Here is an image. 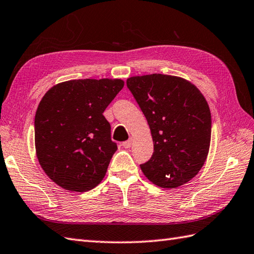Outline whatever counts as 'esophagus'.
I'll use <instances>...</instances> for the list:
<instances>
[{"instance_id":"34e87169","label":"esophagus","mask_w":254,"mask_h":254,"mask_svg":"<svg viewBox=\"0 0 254 254\" xmlns=\"http://www.w3.org/2000/svg\"><path fill=\"white\" fill-rule=\"evenodd\" d=\"M131 145H132V139H128V141H126V142L122 143V146L124 148H130Z\"/></svg>"}]
</instances>
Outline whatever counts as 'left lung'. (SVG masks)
<instances>
[{
  "instance_id": "8db88e82",
  "label": "left lung",
  "mask_w": 254,
  "mask_h": 254,
  "mask_svg": "<svg viewBox=\"0 0 254 254\" xmlns=\"http://www.w3.org/2000/svg\"><path fill=\"white\" fill-rule=\"evenodd\" d=\"M152 133L154 153L141 165L149 181L174 189L195 177L206 160L212 118L204 96L181 77L164 74L127 79Z\"/></svg>"
}]
</instances>
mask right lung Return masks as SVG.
<instances>
[{"label": "right lung", "instance_id": "obj_1", "mask_svg": "<svg viewBox=\"0 0 254 254\" xmlns=\"http://www.w3.org/2000/svg\"><path fill=\"white\" fill-rule=\"evenodd\" d=\"M123 86L122 79H73L42 97L35 116L36 153L58 186L86 192L104 179L118 146L102 113Z\"/></svg>", "mask_w": 254, "mask_h": 254}]
</instances>
